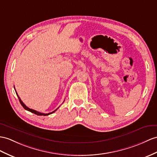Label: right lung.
<instances>
[{
	"mask_svg": "<svg viewBox=\"0 0 157 157\" xmlns=\"http://www.w3.org/2000/svg\"><path fill=\"white\" fill-rule=\"evenodd\" d=\"M14 90H15V88H14ZM16 93H17V97H18V99H19V101H20V103L21 104V105L22 106V107H23L25 110H28V111L31 112V113H34V114H37V115H39V116H42V115L47 116V115H48V114H51L53 113L54 112H55L56 110L59 109V108H57L55 110H54V111H52V112H51V113H47V114H44V113H40V112H38V111H36V110H33V109H30V108L27 107V106H26L24 104L23 102H22V101H21V99L20 98V97H19V96H18L17 93V91H16Z\"/></svg>",
	"mask_w": 157,
	"mask_h": 157,
	"instance_id": "right-lung-1",
	"label": "right lung"
}]
</instances>
